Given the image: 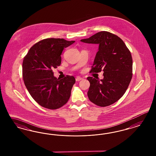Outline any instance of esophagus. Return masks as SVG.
I'll return each instance as SVG.
<instances>
[{
    "instance_id": "obj_1",
    "label": "esophagus",
    "mask_w": 156,
    "mask_h": 156,
    "mask_svg": "<svg viewBox=\"0 0 156 156\" xmlns=\"http://www.w3.org/2000/svg\"><path fill=\"white\" fill-rule=\"evenodd\" d=\"M83 80V78H81L80 76H77L76 79V81H77V82L80 81V80Z\"/></svg>"
}]
</instances>
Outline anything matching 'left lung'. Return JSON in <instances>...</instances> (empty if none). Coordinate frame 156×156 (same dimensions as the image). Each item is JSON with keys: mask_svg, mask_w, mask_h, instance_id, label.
Returning <instances> with one entry per match:
<instances>
[{"mask_svg": "<svg viewBox=\"0 0 156 156\" xmlns=\"http://www.w3.org/2000/svg\"><path fill=\"white\" fill-rule=\"evenodd\" d=\"M80 41L99 44L90 71L97 73L104 71L102 80L87 78L90 83L89 99L101 107L115 103L125 94L132 78L130 51L121 38L108 31H101Z\"/></svg>", "mask_w": 156, "mask_h": 156, "instance_id": "8db88e82", "label": "left lung"}]
</instances>
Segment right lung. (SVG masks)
Here are the masks:
<instances>
[{
  "mask_svg": "<svg viewBox=\"0 0 156 156\" xmlns=\"http://www.w3.org/2000/svg\"><path fill=\"white\" fill-rule=\"evenodd\" d=\"M74 42L59 38L44 39L31 47L24 58V85L33 99L43 108H60L70 97L75 78L67 76L63 79H57L52 69L60 66L64 48Z\"/></svg>",
  "mask_w": 156,
  "mask_h": 156,
  "instance_id": "add662e5",
  "label": "right lung"
}]
</instances>
